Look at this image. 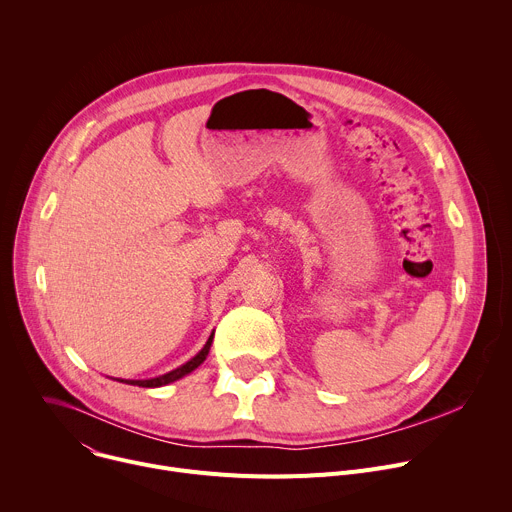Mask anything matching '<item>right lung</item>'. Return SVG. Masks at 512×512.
Instances as JSON below:
<instances>
[{"label": "right lung", "instance_id": "add662e5", "mask_svg": "<svg viewBox=\"0 0 512 512\" xmlns=\"http://www.w3.org/2000/svg\"><path fill=\"white\" fill-rule=\"evenodd\" d=\"M212 338H214V332L210 334V338L206 340L204 348H202L194 358H190L186 364H182V367H178V369H174V371H170V373H166V375H162V377H156V379H143V381H127V379H115V381L125 383V385H137V387H164V385H170V383H174V381H178V379L186 377L188 373H192L194 369H198V367H200V364H202V362L206 360V356H208V350H210Z\"/></svg>", "mask_w": 512, "mask_h": 512}]
</instances>
